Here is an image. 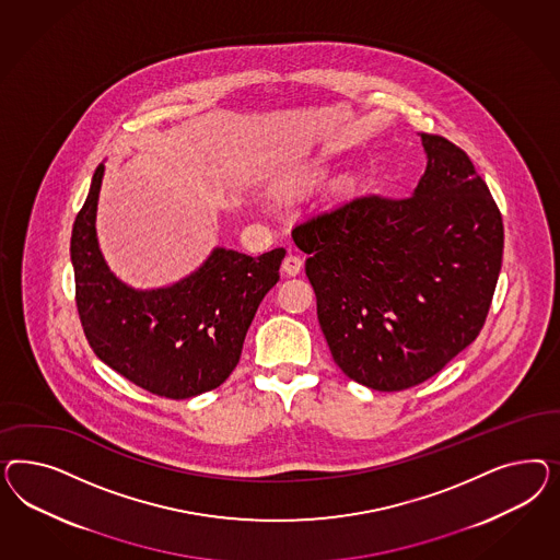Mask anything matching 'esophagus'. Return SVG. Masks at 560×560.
Masks as SVG:
<instances>
[{
  "label": "esophagus",
  "mask_w": 560,
  "mask_h": 560,
  "mask_svg": "<svg viewBox=\"0 0 560 560\" xmlns=\"http://www.w3.org/2000/svg\"><path fill=\"white\" fill-rule=\"evenodd\" d=\"M302 267H304V260L300 258L298 255H293V253H289L285 258H283V272L288 275V277H295L298 272L302 271Z\"/></svg>",
  "instance_id": "34e87169"
}]
</instances>
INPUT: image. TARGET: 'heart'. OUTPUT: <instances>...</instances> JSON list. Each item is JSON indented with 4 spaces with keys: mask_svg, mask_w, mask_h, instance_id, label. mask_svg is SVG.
Returning a JSON list of instances; mask_svg holds the SVG:
<instances>
[{
    "mask_svg": "<svg viewBox=\"0 0 560 560\" xmlns=\"http://www.w3.org/2000/svg\"><path fill=\"white\" fill-rule=\"evenodd\" d=\"M326 164H307L304 168L293 170L289 172L288 176H283L275 190L283 197H298L305 190L314 187L316 183H320L324 176H326Z\"/></svg>",
    "mask_w": 560,
    "mask_h": 560,
    "instance_id": "1",
    "label": "heart"
}]
</instances>
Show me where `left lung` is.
I'll return each mask as SVG.
<instances>
[{"label":"left lung","instance_id":"obj_1","mask_svg":"<svg viewBox=\"0 0 560 560\" xmlns=\"http://www.w3.org/2000/svg\"><path fill=\"white\" fill-rule=\"evenodd\" d=\"M410 197L359 195L295 225L335 363L372 390L441 372L480 335L503 258V218L468 153L421 133Z\"/></svg>","mask_w":560,"mask_h":560}]
</instances>
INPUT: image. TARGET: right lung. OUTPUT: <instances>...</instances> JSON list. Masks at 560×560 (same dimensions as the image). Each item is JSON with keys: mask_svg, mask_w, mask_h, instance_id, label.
Returning <instances> with one entry per match:
<instances>
[{"mask_svg": "<svg viewBox=\"0 0 560 560\" xmlns=\"http://www.w3.org/2000/svg\"><path fill=\"white\" fill-rule=\"evenodd\" d=\"M102 172L71 232L75 304L94 353L139 388L185 400L221 386L240 361L258 304L279 281L285 248L246 256L215 248L166 289L136 291L106 267L96 240Z\"/></svg>", "mask_w": 560, "mask_h": 560, "instance_id": "obj_1", "label": "right lung"}]
</instances>
